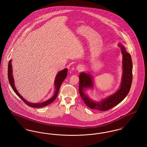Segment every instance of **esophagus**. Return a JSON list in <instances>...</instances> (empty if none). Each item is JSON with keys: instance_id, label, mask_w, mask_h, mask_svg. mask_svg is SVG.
<instances>
[{"instance_id": "1", "label": "esophagus", "mask_w": 147, "mask_h": 147, "mask_svg": "<svg viewBox=\"0 0 147 147\" xmlns=\"http://www.w3.org/2000/svg\"><path fill=\"white\" fill-rule=\"evenodd\" d=\"M84 67L82 65H78L77 67V69L78 70H82L83 69Z\"/></svg>"}]
</instances>
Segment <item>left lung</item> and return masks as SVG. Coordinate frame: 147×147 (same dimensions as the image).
I'll return each mask as SVG.
<instances>
[{"label": "left lung", "instance_id": "obj_1", "mask_svg": "<svg viewBox=\"0 0 147 147\" xmlns=\"http://www.w3.org/2000/svg\"><path fill=\"white\" fill-rule=\"evenodd\" d=\"M118 46L122 54V75L119 89L111 95L100 101L94 100L85 93V90L93 89V78L90 74L82 72L79 74V90L80 95L87 106L100 111L109 110L120 103L130 90L132 82V62L131 56L126 51L124 46L119 43Z\"/></svg>", "mask_w": 147, "mask_h": 147}]
</instances>
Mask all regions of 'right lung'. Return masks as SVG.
<instances>
[{
    "mask_svg": "<svg viewBox=\"0 0 147 147\" xmlns=\"http://www.w3.org/2000/svg\"><path fill=\"white\" fill-rule=\"evenodd\" d=\"M7 76H8V79H9V83L10 84L12 89H13L14 92L16 93V94L21 98L22 101H24V102L30 107H36V108H39V107H42L43 106H46L47 105H49L50 104H51L52 102H53L55 99H56L58 92L59 88L61 87V85L62 83H63V81L65 80V78L67 77V72H68V69L67 68H65L63 70L59 71L57 76H56L55 80V92L54 94L53 95L52 97L47 100L46 101H45L42 102H39V103H31L28 101L26 100H25L24 98H23L21 95L19 94V92L16 90V88L15 87V83H14V77L13 75V69H12V64H11V60L9 61V64H8V70H7Z\"/></svg>",
    "mask_w": 147,
    "mask_h": 147,
    "instance_id": "right-lung-1",
    "label": "right lung"
}]
</instances>
